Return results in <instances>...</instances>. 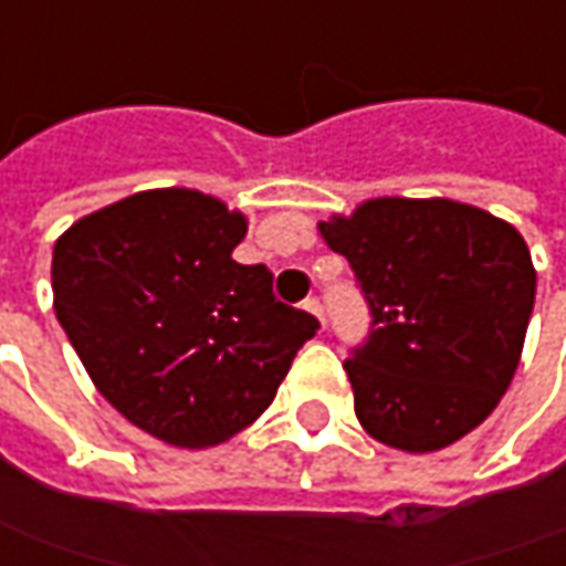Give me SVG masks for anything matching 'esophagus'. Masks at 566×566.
<instances>
[{"label":"esophagus","mask_w":566,"mask_h":566,"mask_svg":"<svg viewBox=\"0 0 566 566\" xmlns=\"http://www.w3.org/2000/svg\"><path fill=\"white\" fill-rule=\"evenodd\" d=\"M303 310H306V313H313V316H316V319H319L322 328H325V316H322V303L316 301V297H310V301L303 303Z\"/></svg>","instance_id":"1"}]
</instances>
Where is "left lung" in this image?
Listing matches in <instances>:
<instances>
[{
	"instance_id": "obj_1",
	"label": "left lung",
	"mask_w": 566,
	"mask_h": 566,
	"mask_svg": "<svg viewBox=\"0 0 566 566\" xmlns=\"http://www.w3.org/2000/svg\"><path fill=\"white\" fill-rule=\"evenodd\" d=\"M319 234L350 263L373 332L344 363L360 426L429 454L473 432L514 379L536 265L514 224L479 206L376 197Z\"/></svg>"
}]
</instances>
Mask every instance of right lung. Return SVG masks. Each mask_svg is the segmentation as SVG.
Wrapping results in <instances>:
<instances>
[{"instance_id": "right-lung-1", "label": "right lung", "mask_w": 566, "mask_h": 566, "mask_svg": "<svg viewBox=\"0 0 566 566\" xmlns=\"http://www.w3.org/2000/svg\"><path fill=\"white\" fill-rule=\"evenodd\" d=\"M247 216L190 187L130 193L52 250V306L96 391L175 448H212L263 413L319 322L231 260Z\"/></svg>"}]
</instances>
